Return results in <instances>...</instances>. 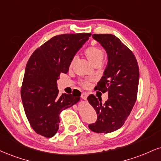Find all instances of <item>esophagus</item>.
<instances>
[{
	"label": "esophagus",
	"mask_w": 161,
	"mask_h": 161,
	"mask_svg": "<svg viewBox=\"0 0 161 161\" xmlns=\"http://www.w3.org/2000/svg\"><path fill=\"white\" fill-rule=\"evenodd\" d=\"M81 97H82L83 100H86L87 97H88V94H87V93H86V92H82V94H81Z\"/></svg>",
	"instance_id": "34e87169"
}]
</instances>
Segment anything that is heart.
Returning a JSON list of instances; mask_svg holds the SVG:
<instances>
[{"instance_id":"heart-1","label":"heart","mask_w":161,"mask_h":161,"mask_svg":"<svg viewBox=\"0 0 161 161\" xmlns=\"http://www.w3.org/2000/svg\"><path fill=\"white\" fill-rule=\"evenodd\" d=\"M85 55H86V58H88L92 64L94 66L97 64H101L104 58V52L100 47L96 46H92L90 47L87 48L85 51ZM76 59V57H74L72 59L71 61V65L74 63V61ZM81 85L85 88L89 86L90 83L88 81H82L81 82Z\"/></svg>"}]
</instances>
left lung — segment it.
<instances>
[{
  "mask_svg": "<svg viewBox=\"0 0 161 161\" xmlns=\"http://www.w3.org/2000/svg\"><path fill=\"white\" fill-rule=\"evenodd\" d=\"M107 54L108 63L96 89L108 93L103 104L91 94L89 103L95 109L97 120L91 124V130L108 133L124 125L136 103L139 86V66L134 55L119 38L112 34H93Z\"/></svg>",
  "mask_w": 161,
  "mask_h": 161,
  "instance_id": "8db88e82",
  "label": "left lung"
}]
</instances>
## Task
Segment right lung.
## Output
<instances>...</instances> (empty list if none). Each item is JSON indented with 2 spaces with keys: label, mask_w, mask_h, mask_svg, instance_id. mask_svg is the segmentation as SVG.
I'll return each instance as SVG.
<instances>
[{
  "label": "right lung",
  "mask_w": 161,
  "mask_h": 161,
  "mask_svg": "<svg viewBox=\"0 0 161 161\" xmlns=\"http://www.w3.org/2000/svg\"><path fill=\"white\" fill-rule=\"evenodd\" d=\"M90 33L55 36L36 49L25 67L21 97L25 115L36 133L47 138L59 128L60 113L80 100L81 94L59 96L57 81L68 72L76 52L89 39Z\"/></svg>",
  "instance_id": "1"
}]
</instances>
